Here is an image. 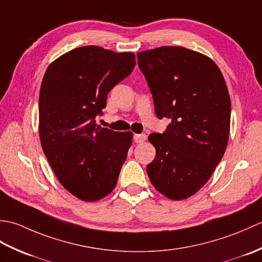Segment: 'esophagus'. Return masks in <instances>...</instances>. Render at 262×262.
I'll return each mask as SVG.
<instances>
[{"label":"esophagus","instance_id":"obj_1","mask_svg":"<svg viewBox=\"0 0 262 262\" xmlns=\"http://www.w3.org/2000/svg\"><path fill=\"white\" fill-rule=\"evenodd\" d=\"M134 140H135V142L136 143H143L144 141L146 140V135L145 134H136L135 136H134Z\"/></svg>","mask_w":262,"mask_h":262}]
</instances>
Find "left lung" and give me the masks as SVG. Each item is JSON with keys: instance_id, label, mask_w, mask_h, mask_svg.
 <instances>
[{"instance_id": "obj_1", "label": "left lung", "mask_w": 262, "mask_h": 262, "mask_svg": "<svg viewBox=\"0 0 262 262\" xmlns=\"http://www.w3.org/2000/svg\"><path fill=\"white\" fill-rule=\"evenodd\" d=\"M137 63L158 118L171 120L163 134L148 136L157 149L148 178L165 197L186 199L209 180L225 153L231 120L225 80L209 57L183 47L144 51Z\"/></svg>"}]
</instances>
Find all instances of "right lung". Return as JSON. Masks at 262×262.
Wrapping results in <instances>:
<instances>
[{"mask_svg": "<svg viewBox=\"0 0 262 262\" xmlns=\"http://www.w3.org/2000/svg\"><path fill=\"white\" fill-rule=\"evenodd\" d=\"M136 65L134 53L98 46L75 48L48 66L39 94L41 147L62 186L84 202H96L116 187L130 132L96 124L107 96Z\"/></svg>", "mask_w": 262, "mask_h": 262, "instance_id": "right-lung-1", "label": "right lung"}]
</instances>
